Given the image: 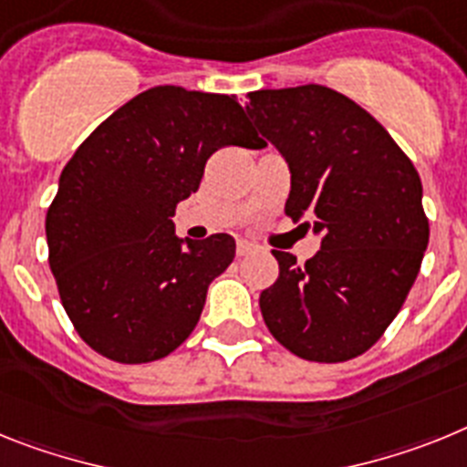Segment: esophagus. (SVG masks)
<instances>
[{"mask_svg": "<svg viewBox=\"0 0 467 467\" xmlns=\"http://www.w3.org/2000/svg\"><path fill=\"white\" fill-rule=\"evenodd\" d=\"M256 251V246L249 244V242H237V256H249V254H254Z\"/></svg>", "mask_w": 467, "mask_h": 467, "instance_id": "obj_1", "label": "esophagus"}]
</instances>
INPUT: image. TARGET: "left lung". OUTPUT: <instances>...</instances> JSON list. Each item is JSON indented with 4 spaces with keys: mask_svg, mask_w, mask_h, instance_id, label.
Returning a JSON list of instances; mask_svg holds the SVG:
<instances>
[{
    "mask_svg": "<svg viewBox=\"0 0 467 467\" xmlns=\"http://www.w3.org/2000/svg\"><path fill=\"white\" fill-rule=\"evenodd\" d=\"M246 99V115L289 164L286 216L322 237L306 265L273 251L279 277L261 294L263 319L294 355L346 362L383 336L419 277L430 237L419 171L334 88H261Z\"/></svg>",
    "mask_w": 467,
    "mask_h": 467,
    "instance_id": "left-lung-1",
    "label": "left lung"
}]
</instances>
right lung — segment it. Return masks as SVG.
<instances>
[{
  "instance_id": "1",
  "label": "right lung",
  "mask_w": 467,
  "mask_h": 467,
  "mask_svg": "<svg viewBox=\"0 0 467 467\" xmlns=\"http://www.w3.org/2000/svg\"><path fill=\"white\" fill-rule=\"evenodd\" d=\"M225 145L265 148L234 96L155 87L65 164L47 211L48 265L77 334L108 359L143 364L176 350L233 263L230 234L181 239L171 221Z\"/></svg>"
}]
</instances>
